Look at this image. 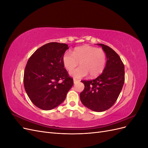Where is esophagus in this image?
<instances>
[{"label": "esophagus", "mask_w": 148, "mask_h": 148, "mask_svg": "<svg viewBox=\"0 0 148 148\" xmlns=\"http://www.w3.org/2000/svg\"><path fill=\"white\" fill-rule=\"evenodd\" d=\"M79 81V80H77V79H73V83H74V84H75V83H78Z\"/></svg>", "instance_id": "esophagus-1"}]
</instances>
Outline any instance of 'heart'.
Instances as JSON below:
<instances>
[{"mask_svg":"<svg viewBox=\"0 0 148 148\" xmlns=\"http://www.w3.org/2000/svg\"><path fill=\"white\" fill-rule=\"evenodd\" d=\"M106 60V53L103 49L88 45L75 48L73 54L66 52L62 57V63L68 71L73 70L79 62L81 66L70 72L76 79L86 77L88 73L91 77L99 75L105 68Z\"/></svg>","mask_w":148,"mask_h":148,"instance_id":"1","label":"heart"}]
</instances>
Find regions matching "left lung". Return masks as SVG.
I'll use <instances>...</instances> for the list:
<instances>
[{"instance_id": "8db88e82", "label": "left lung", "mask_w": 148, "mask_h": 148, "mask_svg": "<svg viewBox=\"0 0 148 148\" xmlns=\"http://www.w3.org/2000/svg\"><path fill=\"white\" fill-rule=\"evenodd\" d=\"M97 44L106 53V65L96 79L82 82L84 89L79 97L84 106L99 112L110 108L117 101L125 82V69L120 57L112 49Z\"/></svg>"}]
</instances>
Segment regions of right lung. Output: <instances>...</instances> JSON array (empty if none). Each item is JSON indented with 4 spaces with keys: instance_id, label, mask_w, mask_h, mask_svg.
Wrapping results in <instances>:
<instances>
[{
    "instance_id": "add662e5",
    "label": "right lung",
    "mask_w": 148,
    "mask_h": 148,
    "mask_svg": "<svg viewBox=\"0 0 148 148\" xmlns=\"http://www.w3.org/2000/svg\"><path fill=\"white\" fill-rule=\"evenodd\" d=\"M69 48L64 43H47L38 49L26 64L23 78L25 91L39 109L56 108L64 102L73 86V80L62 63V57Z\"/></svg>"
}]
</instances>
